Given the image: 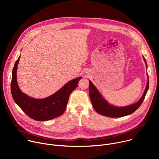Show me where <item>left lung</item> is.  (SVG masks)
I'll use <instances>...</instances> for the list:
<instances>
[{"mask_svg": "<svg viewBox=\"0 0 159 159\" xmlns=\"http://www.w3.org/2000/svg\"><path fill=\"white\" fill-rule=\"evenodd\" d=\"M143 58L145 62L147 70V64L146 60L143 56ZM89 96L93 107L99 114L111 118H120L132 114L133 112H134L140 106L143 102L149 87L148 76H147V82L145 91L139 101L134 104L125 106H115L108 102V101L101 95L98 89L93 84L91 80H89Z\"/></svg>", "mask_w": 159, "mask_h": 159, "instance_id": "8db88e82", "label": "left lung"}]
</instances>
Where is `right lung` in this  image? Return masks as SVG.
Returning a JSON list of instances; mask_svg holds the SVG:
<instances>
[{"label": "right lung", "mask_w": 159, "mask_h": 159, "mask_svg": "<svg viewBox=\"0 0 159 159\" xmlns=\"http://www.w3.org/2000/svg\"><path fill=\"white\" fill-rule=\"evenodd\" d=\"M20 55L14 64L11 84V94L14 102L33 120L44 121L61 116L65 111L69 96L78 86L82 77L66 83L53 94L43 99H35L22 93L17 81V70Z\"/></svg>", "instance_id": "obj_1"}]
</instances>
